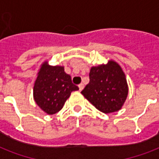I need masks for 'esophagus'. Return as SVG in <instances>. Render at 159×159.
<instances>
[{
    "instance_id": "34e87169",
    "label": "esophagus",
    "mask_w": 159,
    "mask_h": 159,
    "mask_svg": "<svg viewBox=\"0 0 159 159\" xmlns=\"http://www.w3.org/2000/svg\"><path fill=\"white\" fill-rule=\"evenodd\" d=\"M78 87H79L80 91H82V90L84 88V84H83V83H81V84L78 85Z\"/></svg>"
}]
</instances>
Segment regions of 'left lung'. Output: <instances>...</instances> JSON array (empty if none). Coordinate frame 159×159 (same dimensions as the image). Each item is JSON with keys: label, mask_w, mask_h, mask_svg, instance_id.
Masks as SVG:
<instances>
[{"label": "left lung", "mask_w": 159, "mask_h": 159, "mask_svg": "<svg viewBox=\"0 0 159 159\" xmlns=\"http://www.w3.org/2000/svg\"><path fill=\"white\" fill-rule=\"evenodd\" d=\"M90 82L82 94L98 111L105 114L120 111L128 96L129 87L125 72L114 60L106 64L92 67Z\"/></svg>", "instance_id": "1"}]
</instances>
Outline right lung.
I'll return each instance as SVG.
<instances>
[{"label":"right lung","instance_id":"right-lung-1","mask_svg":"<svg viewBox=\"0 0 159 159\" xmlns=\"http://www.w3.org/2000/svg\"><path fill=\"white\" fill-rule=\"evenodd\" d=\"M79 90L72 82L71 76L64 72L62 66H51L43 62L39 70L34 85V102L48 115H53L63 107L73 91Z\"/></svg>","mask_w":159,"mask_h":159}]
</instances>
